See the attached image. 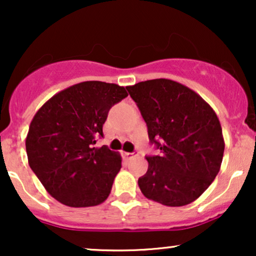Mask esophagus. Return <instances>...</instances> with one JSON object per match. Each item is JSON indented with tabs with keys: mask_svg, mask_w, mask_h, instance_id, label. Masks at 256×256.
Instances as JSON below:
<instances>
[{
	"mask_svg": "<svg viewBox=\"0 0 256 256\" xmlns=\"http://www.w3.org/2000/svg\"><path fill=\"white\" fill-rule=\"evenodd\" d=\"M138 156V152H125V158L128 160H131V158H137Z\"/></svg>",
	"mask_w": 256,
	"mask_h": 256,
	"instance_id": "obj_1",
	"label": "esophagus"
}]
</instances>
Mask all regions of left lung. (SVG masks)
<instances>
[{
    "mask_svg": "<svg viewBox=\"0 0 256 256\" xmlns=\"http://www.w3.org/2000/svg\"><path fill=\"white\" fill-rule=\"evenodd\" d=\"M160 155L146 156L148 171L138 179L143 195L168 207L198 198L218 174L224 137L216 112L198 94L171 79L126 86Z\"/></svg>",
    "mask_w": 256,
    "mask_h": 256,
    "instance_id": "1",
    "label": "left lung"
}]
</instances>
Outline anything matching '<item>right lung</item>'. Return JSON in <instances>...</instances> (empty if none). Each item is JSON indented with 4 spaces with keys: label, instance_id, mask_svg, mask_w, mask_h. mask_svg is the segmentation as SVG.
<instances>
[{
    "label": "right lung",
    "instance_id": "right-lung-1",
    "mask_svg": "<svg viewBox=\"0 0 256 256\" xmlns=\"http://www.w3.org/2000/svg\"><path fill=\"white\" fill-rule=\"evenodd\" d=\"M126 96L124 86L83 82L58 92L34 114L25 142L28 165L62 204L91 207L110 196L122 156L95 144L112 106Z\"/></svg>",
    "mask_w": 256,
    "mask_h": 256
}]
</instances>
